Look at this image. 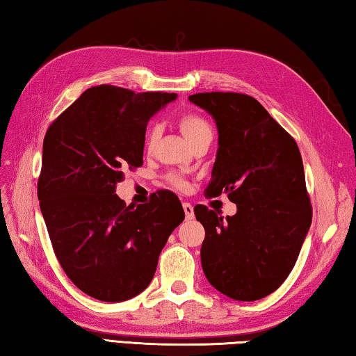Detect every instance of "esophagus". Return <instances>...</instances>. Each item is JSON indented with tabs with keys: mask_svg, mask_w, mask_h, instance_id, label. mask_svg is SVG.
I'll list each match as a JSON object with an SVG mask.
<instances>
[{
	"mask_svg": "<svg viewBox=\"0 0 356 356\" xmlns=\"http://www.w3.org/2000/svg\"><path fill=\"white\" fill-rule=\"evenodd\" d=\"M184 211H185V216L186 219H193L195 218V210H193V205L190 202H184Z\"/></svg>",
	"mask_w": 356,
	"mask_h": 356,
	"instance_id": "esophagus-1",
	"label": "esophagus"
}]
</instances>
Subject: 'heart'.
I'll return each mask as SVG.
<instances>
[{"instance_id": "obj_1", "label": "heart", "mask_w": 356, "mask_h": 356, "mask_svg": "<svg viewBox=\"0 0 356 356\" xmlns=\"http://www.w3.org/2000/svg\"><path fill=\"white\" fill-rule=\"evenodd\" d=\"M179 127H180V131L185 134V137L188 138L190 143H191V141L197 140L199 137H202V135L211 134V127L209 124V121H207L202 115L193 113V112L184 113V115L179 116ZM157 137H159L157 126H152V127L147 129L146 138H145L146 149H151L154 143H156ZM170 180H171V184L176 186V188H179V190L186 188V182L182 177L171 176Z\"/></svg>"}]
</instances>
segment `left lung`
I'll list each match as a JSON object with an SVG mask.
<instances>
[{
	"label": "left lung",
	"mask_w": 356,
	"mask_h": 356,
	"mask_svg": "<svg viewBox=\"0 0 356 356\" xmlns=\"http://www.w3.org/2000/svg\"><path fill=\"white\" fill-rule=\"evenodd\" d=\"M188 99L215 118L219 132L205 196L224 191L236 204L235 215L225 219L195 207L205 229L204 274L230 299H263L286 280L312 225L299 146L249 95L211 92Z\"/></svg>",
	"instance_id": "obj_1"
}]
</instances>
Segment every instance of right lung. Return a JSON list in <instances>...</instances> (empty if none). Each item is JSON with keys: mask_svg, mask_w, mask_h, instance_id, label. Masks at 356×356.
Instances as JSON below:
<instances>
[{"mask_svg": "<svg viewBox=\"0 0 356 356\" xmlns=\"http://www.w3.org/2000/svg\"><path fill=\"white\" fill-rule=\"evenodd\" d=\"M176 98L102 83L86 90L44 135L37 195L49 240L68 279L98 300L145 291L185 218L168 190L137 207L115 193L126 170L143 165L147 121Z\"/></svg>", "mask_w": 356, "mask_h": 356, "instance_id": "obj_1", "label": "right lung"}]
</instances>
